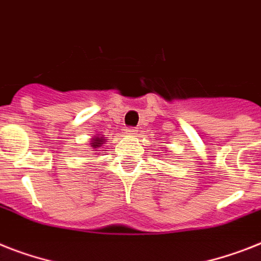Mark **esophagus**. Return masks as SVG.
Listing matches in <instances>:
<instances>
[{
  "instance_id": "obj_1",
  "label": "esophagus",
  "mask_w": 261,
  "mask_h": 261,
  "mask_svg": "<svg viewBox=\"0 0 261 261\" xmlns=\"http://www.w3.org/2000/svg\"><path fill=\"white\" fill-rule=\"evenodd\" d=\"M125 133L128 136H130V137H135V136L137 135V129H136V128H128L125 130Z\"/></svg>"
}]
</instances>
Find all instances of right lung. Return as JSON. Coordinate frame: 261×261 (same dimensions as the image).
<instances>
[{"instance_id": "obj_1", "label": "right lung", "mask_w": 261, "mask_h": 261, "mask_svg": "<svg viewBox=\"0 0 261 261\" xmlns=\"http://www.w3.org/2000/svg\"><path fill=\"white\" fill-rule=\"evenodd\" d=\"M105 141H107V137H104V135H94L93 139H90L89 149L96 150V152H101V149L104 148Z\"/></svg>"}]
</instances>
